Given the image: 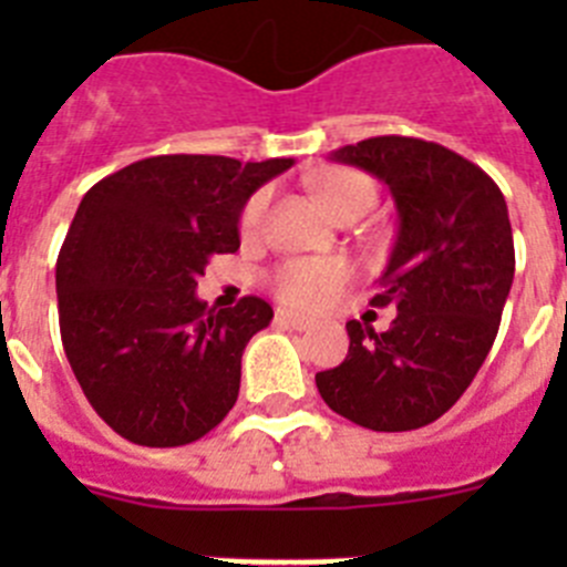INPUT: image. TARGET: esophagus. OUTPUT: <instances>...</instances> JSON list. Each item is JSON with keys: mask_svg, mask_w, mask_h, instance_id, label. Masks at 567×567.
<instances>
[{"mask_svg": "<svg viewBox=\"0 0 567 567\" xmlns=\"http://www.w3.org/2000/svg\"><path fill=\"white\" fill-rule=\"evenodd\" d=\"M275 320H278L280 327L298 329V332H303V329L312 327V318H303V315L287 312V309H278V315H275Z\"/></svg>", "mask_w": 567, "mask_h": 567, "instance_id": "obj_1", "label": "esophagus"}]
</instances>
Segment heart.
<instances>
[{"instance_id":"b5f03b06","label":"heart","mask_w":567,"mask_h":567,"mask_svg":"<svg viewBox=\"0 0 567 567\" xmlns=\"http://www.w3.org/2000/svg\"><path fill=\"white\" fill-rule=\"evenodd\" d=\"M320 202L327 204L334 215L349 204H374V184L358 173H338L323 178L318 187ZM269 207V189H260L247 202L240 213L244 233H255L264 224ZM346 280V267L338 260H287L278 267L272 278V289L289 307H315L332 295Z\"/></svg>"}]
</instances>
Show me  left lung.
Listing matches in <instances>:
<instances>
[{
  "label": "left lung",
  "mask_w": 567,
  "mask_h": 567,
  "mask_svg": "<svg viewBox=\"0 0 567 567\" xmlns=\"http://www.w3.org/2000/svg\"><path fill=\"white\" fill-rule=\"evenodd\" d=\"M392 189L398 238L374 307V332L349 320V354L315 374L332 412L372 432H412L443 417L488 358L514 280L508 207L488 175L443 144L378 135L329 153Z\"/></svg>",
  "instance_id": "left-lung-1"
}]
</instances>
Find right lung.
Returning a JSON list of instances; mask_svg holds the SVG:
<instances>
[{"label":"right lung","mask_w":567,"mask_h":567,"mask_svg":"<svg viewBox=\"0 0 567 567\" xmlns=\"http://www.w3.org/2000/svg\"><path fill=\"white\" fill-rule=\"evenodd\" d=\"M292 158L153 155L90 187L56 260L64 354L124 440L173 449L213 432L240 389V354L272 307L207 309L209 258L238 252L249 195Z\"/></svg>","instance_id":"obj_1"}]
</instances>
